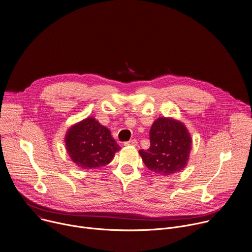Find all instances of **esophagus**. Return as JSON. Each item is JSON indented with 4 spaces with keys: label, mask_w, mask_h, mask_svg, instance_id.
Listing matches in <instances>:
<instances>
[{
    "label": "esophagus",
    "mask_w": 252,
    "mask_h": 252,
    "mask_svg": "<svg viewBox=\"0 0 252 252\" xmlns=\"http://www.w3.org/2000/svg\"><path fill=\"white\" fill-rule=\"evenodd\" d=\"M124 145L125 146H136L137 145V140H136V139H132V140L125 142Z\"/></svg>",
    "instance_id": "esophagus-1"
}]
</instances>
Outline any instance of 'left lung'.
Segmentation results:
<instances>
[{"instance_id": "8db88e82", "label": "left lung", "mask_w": 252, "mask_h": 252, "mask_svg": "<svg viewBox=\"0 0 252 252\" xmlns=\"http://www.w3.org/2000/svg\"><path fill=\"white\" fill-rule=\"evenodd\" d=\"M149 135V149L139 150L149 170L162 176H169L185 168L192 139L182 122L160 117L152 124Z\"/></svg>"}]
</instances>
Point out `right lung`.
Segmentation results:
<instances>
[{
	"instance_id": "obj_1",
	"label": "right lung",
	"mask_w": 252,
	"mask_h": 252,
	"mask_svg": "<svg viewBox=\"0 0 252 252\" xmlns=\"http://www.w3.org/2000/svg\"><path fill=\"white\" fill-rule=\"evenodd\" d=\"M66 149L72 161L83 169L105 166L121 149L108 128L88 117L73 125L65 137Z\"/></svg>"
}]
</instances>
